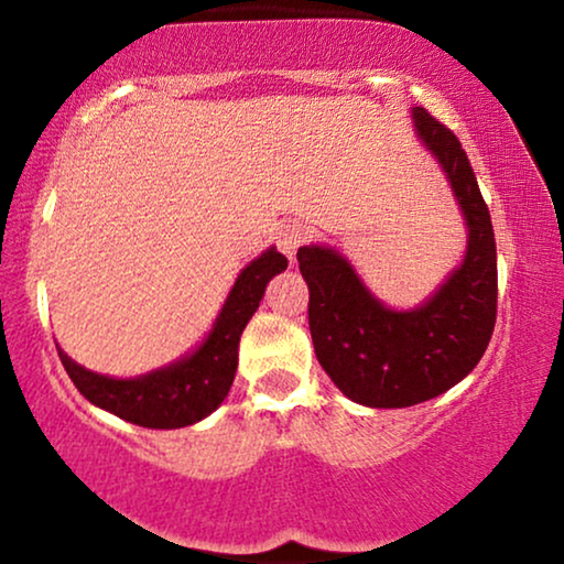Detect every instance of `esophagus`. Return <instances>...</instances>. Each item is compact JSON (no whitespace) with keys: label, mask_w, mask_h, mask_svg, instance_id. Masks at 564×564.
Returning a JSON list of instances; mask_svg holds the SVG:
<instances>
[{"label":"esophagus","mask_w":564,"mask_h":564,"mask_svg":"<svg viewBox=\"0 0 564 564\" xmlns=\"http://www.w3.org/2000/svg\"><path fill=\"white\" fill-rule=\"evenodd\" d=\"M308 236H311L308 225H303L300 219H292V223H288L280 232H276V246H280V251L288 256L290 261H295L297 248L308 240Z\"/></svg>","instance_id":"obj_1"}]
</instances>
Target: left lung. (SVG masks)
<instances>
[{"label": "left lung", "instance_id": "left-lung-1", "mask_svg": "<svg viewBox=\"0 0 564 564\" xmlns=\"http://www.w3.org/2000/svg\"><path fill=\"white\" fill-rule=\"evenodd\" d=\"M414 127L448 175L469 228L460 267L414 311L386 308L345 256L326 246L297 251L308 282V324L321 368L347 399L401 409L445 393L477 368L497 318L495 230L458 137L414 106Z\"/></svg>", "mask_w": 564, "mask_h": 564}]
</instances>
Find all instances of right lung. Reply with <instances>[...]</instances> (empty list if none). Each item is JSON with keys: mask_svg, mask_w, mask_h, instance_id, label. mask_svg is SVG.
<instances>
[{"mask_svg": "<svg viewBox=\"0 0 564 564\" xmlns=\"http://www.w3.org/2000/svg\"><path fill=\"white\" fill-rule=\"evenodd\" d=\"M288 269V259L269 248L232 284L207 339L184 360L139 378H108L83 368L58 349V360L90 404L139 427L175 430L194 425L228 397L238 368V341L259 308L269 280Z\"/></svg>", "mask_w": 564, "mask_h": 564, "instance_id": "obj_1", "label": "right lung"}]
</instances>
